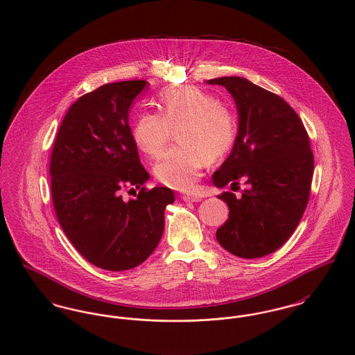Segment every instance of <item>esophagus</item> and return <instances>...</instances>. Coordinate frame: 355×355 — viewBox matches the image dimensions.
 <instances>
[{
    "label": "esophagus",
    "instance_id": "34e87169",
    "mask_svg": "<svg viewBox=\"0 0 355 355\" xmlns=\"http://www.w3.org/2000/svg\"><path fill=\"white\" fill-rule=\"evenodd\" d=\"M182 200L184 202H200V201H202V198L198 197V196H183Z\"/></svg>",
    "mask_w": 355,
    "mask_h": 355
}]
</instances>
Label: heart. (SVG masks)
Masks as SVG:
<instances>
[{
    "label": "heart",
    "mask_w": 355,
    "mask_h": 355,
    "mask_svg": "<svg viewBox=\"0 0 355 355\" xmlns=\"http://www.w3.org/2000/svg\"><path fill=\"white\" fill-rule=\"evenodd\" d=\"M155 105L158 112L137 114L131 138L148 158L158 157L175 130V146L153 166L154 178L164 186L191 190L202 176L206 164L221 161L235 145L238 116L227 102L196 86H172L162 90Z\"/></svg>",
    "instance_id": "heart-1"
}]
</instances>
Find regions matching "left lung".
Returning a JSON list of instances; mask_svg holds the SVG:
<instances>
[{"instance_id":"obj_1","label":"left lung","mask_w":355,"mask_h":355,"mask_svg":"<svg viewBox=\"0 0 355 355\" xmlns=\"http://www.w3.org/2000/svg\"><path fill=\"white\" fill-rule=\"evenodd\" d=\"M236 102L239 131L234 149L213 175L217 187L248 184L242 197L218 196L230 209L217 230L218 243L241 258L280 249L298 227L309 202L314 158L297 112L280 96L238 76L207 80Z\"/></svg>"}]
</instances>
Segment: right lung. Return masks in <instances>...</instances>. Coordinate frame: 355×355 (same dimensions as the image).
<instances>
[{
	"mask_svg": "<svg viewBox=\"0 0 355 355\" xmlns=\"http://www.w3.org/2000/svg\"><path fill=\"white\" fill-rule=\"evenodd\" d=\"M146 85L106 83L78 98L51 150L57 220L75 249L106 270L132 269L154 252L164 232L165 206L175 201L168 187H144L149 173L131 138L128 110ZM131 187L140 190L139 197L124 202L121 191Z\"/></svg>",
	"mask_w": 355,
	"mask_h": 355,
	"instance_id": "1",
	"label": "right lung"
}]
</instances>
